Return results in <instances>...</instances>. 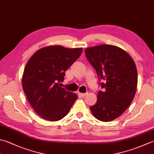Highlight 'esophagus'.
I'll use <instances>...</instances> for the list:
<instances>
[{"label":"esophagus","mask_w":154,"mask_h":154,"mask_svg":"<svg viewBox=\"0 0 154 154\" xmlns=\"http://www.w3.org/2000/svg\"><path fill=\"white\" fill-rule=\"evenodd\" d=\"M79 95L81 97H84L87 95V93H79Z\"/></svg>","instance_id":"obj_1"}]
</instances>
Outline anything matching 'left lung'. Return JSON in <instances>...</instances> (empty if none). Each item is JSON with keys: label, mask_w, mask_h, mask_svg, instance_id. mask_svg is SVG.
<instances>
[{"label": "left lung", "mask_w": 154, "mask_h": 154, "mask_svg": "<svg viewBox=\"0 0 154 154\" xmlns=\"http://www.w3.org/2000/svg\"><path fill=\"white\" fill-rule=\"evenodd\" d=\"M85 53L99 80L103 81L97 103L90 109L100 121H112L128 109L134 98L137 85L135 62L126 51L114 45L87 48Z\"/></svg>", "instance_id": "left-lung-1"}]
</instances>
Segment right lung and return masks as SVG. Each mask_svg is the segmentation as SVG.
Segmentation results:
<instances>
[{"instance_id":"add662e5","label":"right lung","mask_w":154,"mask_h":154,"mask_svg":"<svg viewBox=\"0 0 154 154\" xmlns=\"http://www.w3.org/2000/svg\"><path fill=\"white\" fill-rule=\"evenodd\" d=\"M82 48L51 45L38 50L24 71L23 91L33 109L50 122L63 118L78 98L61 87L65 72L82 53Z\"/></svg>"}]
</instances>
